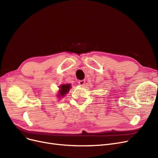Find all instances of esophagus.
<instances>
[{
	"mask_svg": "<svg viewBox=\"0 0 158 158\" xmlns=\"http://www.w3.org/2000/svg\"><path fill=\"white\" fill-rule=\"evenodd\" d=\"M78 83H79V85L80 86H84L85 85V80H81V81H79Z\"/></svg>",
	"mask_w": 158,
	"mask_h": 158,
	"instance_id": "obj_1",
	"label": "esophagus"
}]
</instances>
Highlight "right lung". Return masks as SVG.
I'll return each instance as SVG.
<instances>
[{"instance_id":"1","label":"right lung","mask_w":158,"mask_h":158,"mask_svg":"<svg viewBox=\"0 0 158 158\" xmlns=\"http://www.w3.org/2000/svg\"><path fill=\"white\" fill-rule=\"evenodd\" d=\"M60 90L59 93H58V98H63L64 95H66L67 93H68L70 88H71V85L70 84H65V85H61L60 86Z\"/></svg>"}]
</instances>
